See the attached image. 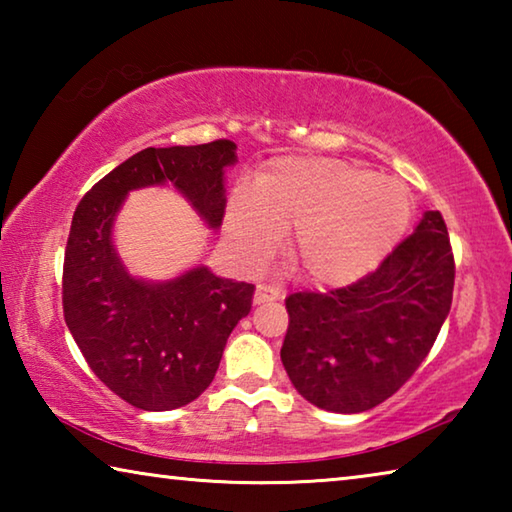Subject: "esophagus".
<instances>
[{
	"mask_svg": "<svg viewBox=\"0 0 512 512\" xmlns=\"http://www.w3.org/2000/svg\"><path fill=\"white\" fill-rule=\"evenodd\" d=\"M280 298V291L275 287H268V284H257L255 291V305H262V302H271Z\"/></svg>",
	"mask_w": 512,
	"mask_h": 512,
	"instance_id": "obj_1",
	"label": "esophagus"
}]
</instances>
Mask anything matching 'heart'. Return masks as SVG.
<instances>
[{
  "instance_id": "b5f03b06",
  "label": "heart",
  "mask_w": 512,
  "mask_h": 512,
  "mask_svg": "<svg viewBox=\"0 0 512 512\" xmlns=\"http://www.w3.org/2000/svg\"><path fill=\"white\" fill-rule=\"evenodd\" d=\"M413 216L409 189L334 158H277L239 187L225 232L248 266L266 262L293 228L291 257L316 287H343L379 266Z\"/></svg>"
}]
</instances>
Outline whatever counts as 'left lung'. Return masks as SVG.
Here are the masks:
<instances>
[{"label": "left lung", "instance_id": "8db88e82", "mask_svg": "<svg viewBox=\"0 0 512 512\" xmlns=\"http://www.w3.org/2000/svg\"><path fill=\"white\" fill-rule=\"evenodd\" d=\"M454 273L443 214L424 212L377 271L329 293H291L280 352L291 384L318 409H375L427 359L452 307Z\"/></svg>", "mask_w": 512, "mask_h": 512}]
</instances>
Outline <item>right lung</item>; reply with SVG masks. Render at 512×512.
<instances>
[{
	"label": "right lung",
	"mask_w": 512,
	"mask_h": 512,
	"mask_svg": "<svg viewBox=\"0 0 512 512\" xmlns=\"http://www.w3.org/2000/svg\"><path fill=\"white\" fill-rule=\"evenodd\" d=\"M235 151L230 140L151 146L103 176L74 212L63 264L65 323L94 375L135 409H178L212 384L255 287L205 266L169 282L137 280L112 246V223L131 189L171 183L210 228H221L223 171L237 162Z\"/></svg>",
	"instance_id": "right-lung-1"
}]
</instances>
